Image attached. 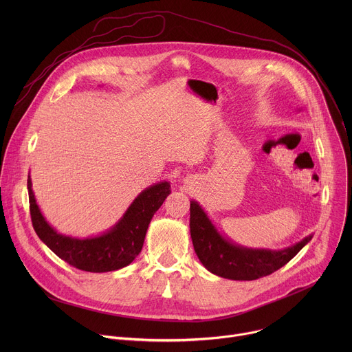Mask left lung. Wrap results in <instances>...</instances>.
<instances>
[{
  "mask_svg": "<svg viewBox=\"0 0 352 352\" xmlns=\"http://www.w3.org/2000/svg\"><path fill=\"white\" fill-rule=\"evenodd\" d=\"M193 249L202 265L213 274L250 281L269 276L287 265L311 239L312 234L284 249L246 248L221 235L196 200H190L189 219Z\"/></svg>",
  "mask_w": 352,
  "mask_h": 352,
  "instance_id": "1",
  "label": "left lung"
}]
</instances>
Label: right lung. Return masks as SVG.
<instances>
[{
	"label": "right lung",
	"instance_id": "1",
	"mask_svg": "<svg viewBox=\"0 0 352 352\" xmlns=\"http://www.w3.org/2000/svg\"><path fill=\"white\" fill-rule=\"evenodd\" d=\"M28 190L30 217L37 236L71 266L83 272L106 273L128 266L140 254L150 220L171 193V186L163 181L143 189L110 230L87 238L60 234L47 223L36 202L30 175Z\"/></svg>",
	"mask_w": 352,
	"mask_h": 352
}]
</instances>
